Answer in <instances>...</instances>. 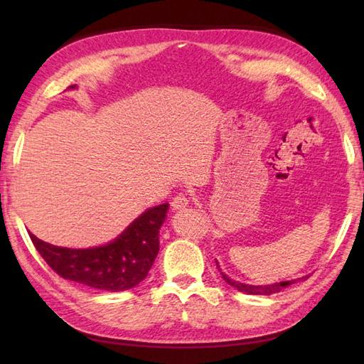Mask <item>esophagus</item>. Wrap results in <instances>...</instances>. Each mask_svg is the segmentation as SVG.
Wrapping results in <instances>:
<instances>
[{"label":"esophagus","mask_w":364,"mask_h":364,"mask_svg":"<svg viewBox=\"0 0 364 364\" xmlns=\"http://www.w3.org/2000/svg\"><path fill=\"white\" fill-rule=\"evenodd\" d=\"M189 202L191 200L186 194H176L170 205H172L173 210H183V208H186L189 205Z\"/></svg>","instance_id":"1"}]
</instances>
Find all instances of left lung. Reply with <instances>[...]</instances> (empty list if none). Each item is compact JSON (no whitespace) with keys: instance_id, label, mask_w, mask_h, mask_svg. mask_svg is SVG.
<instances>
[{"instance_id":"obj_1","label":"left lung","mask_w":364,"mask_h":364,"mask_svg":"<svg viewBox=\"0 0 364 364\" xmlns=\"http://www.w3.org/2000/svg\"><path fill=\"white\" fill-rule=\"evenodd\" d=\"M220 274H222L223 280H225L228 284L233 286V288H236L237 291L245 292V294H255V296H270V294L280 292L283 288H286V286H289V284L296 283L299 280H306V278H308V275H306V277H301V278H297V280H291V282H282V283L264 284V286H252V284H244V283H239V282L231 280V278L228 275L223 274V272H220Z\"/></svg>"}]
</instances>
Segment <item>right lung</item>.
<instances>
[{
  "mask_svg": "<svg viewBox=\"0 0 364 364\" xmlns=\"http://www.w3.org/2000/svg\"><path fill=\"white\" fill-rule=\"evenodd\" d=\"M167 210L168 203L150 208L112 242L92 249L51 245L33 233L29 237L46 264L65 280L94 289L127 291L149 275L159 252V228Z\"/></svg>",
  "mask_w": 364,
  "mask_h": 364,
  "instance_id": "add662e5",
  "label": "right lung"
}]
</instances>
